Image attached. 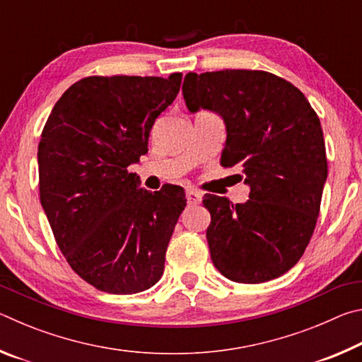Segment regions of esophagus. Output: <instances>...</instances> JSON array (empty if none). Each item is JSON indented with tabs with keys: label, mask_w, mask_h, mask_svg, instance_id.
<instances>
[{
	"label": "esophagus",
	"mask_w": 362,
	"mask_h": 362,
	"mask_svg": "<svg viewBox=\"0 0 362 362\" xmlns=\"http://www.w3.org/2000/svg\"><path fill=\"white\" fill-rule=\"evenodd\" d=\"M201 198H203V194L199 192H196L194 188H187V201L188 204H199L201 203Z\"/></svg>",
	"instance_id": "esophagus-1"
}]
</instances>
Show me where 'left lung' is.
I'll return each mask as SVG.
<instances>
[{
    "label": "left lung",
    "instance_id": "8db88e82",
    "mask_svg": "<svg viewBox=\"0 0 362 362\" xmlns=\"http://www.w3.org/2000/svg\"><path fill=\"white\" fill-rule=\"evenodd\" d=\"M182 93L189 113L223 119L222 166L241 164L250 188L246 203L204 196L212 263L235 283L281 276L303 255L320 216L327 180L320 118L296 86L268 71L188 73Z\"/></svg>",
    "mask_w": 362,
    "mask_h": 362
}]
</instances>
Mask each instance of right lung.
<instances>
[{
	"mask_svg": "<svg viewBox=\"0 0 362 362\" xmlns=\"http://www.w3.org/2000/svg\"><path fill=\"white\" fill-rule=\"evenodd\" d=\"M182 73L89 76L65 90L38 145L40 199L78 276L108 293H137L163 276L185 209L182 187L151 193L127 170L148 151L155 119L179 94Z\"/></svg>",
	"mask_w": 362,
	"mask_h": 362,
	"instance_id": "obj_1",
	"label": "right lung"
}]
</instances>
